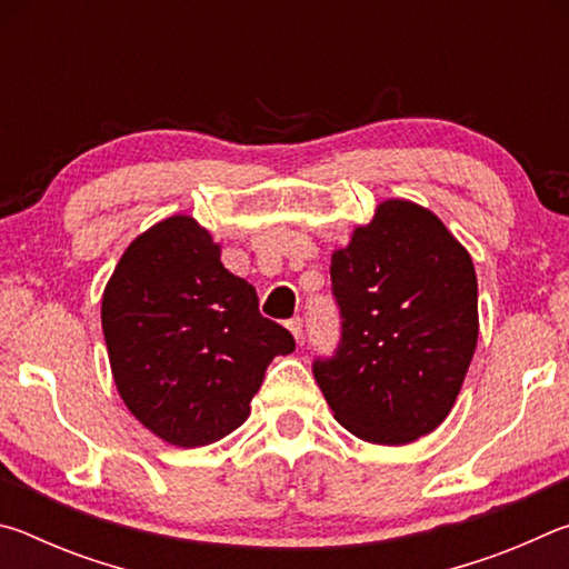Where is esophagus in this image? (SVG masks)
<instances>
[{
	"instance_id": "esophagus-1",
	"label": "esophagus",
	"mask_w": 569,
	"mask_h": 569,
	"mask_svg": "<svg viewBox=\"0 0 569 569\" xmlns=\"http://www.w3.org/2000/svg\"><path fill=\"white\" fill-rule=\"evenodd\" d=\"M286 326H288V331L293 333L296 341L303 339V321H301V316H293L291 321H286Z\"/></svg>"
}]
</instances>
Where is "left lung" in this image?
Listing matches in <instances>:
<instances>
[{
  "label": "left lung",
  "mask_w": 569,
  "mask_h": 569,
  "mask_svg": "<svg viewBox=\"0 0 569 569\" xmlns=\"http://www.w3.org/2000/svg\"><path fill=\"white\" fill-rule=\"evenodd\" d=\"M341 343L316 361L333 417L353 437L401 447L449 417L477 349V273L429 208L389 198L331 256Z\"/></svg>",
  "instance_id": "1"
}]
</instances>
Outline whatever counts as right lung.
Segmentation results:
<instances>
[{
    "label": "right lung",
    "mask_w": 569,
    "mask_h": 569,
    "mask_svg": "<svg viewBox=\"0 0 569 569\" xmlns=\"http://www.w3.org/2000/svg\"><path fill=\"white\" fill-rule=\"evenodd\" d=\"M102 333L124 407L176 447L238 429L268 363L296 349L192 216L160 220L124 248L102 293Z\"/></svg>",
    "instance_id": "1"
}]
</instances>
